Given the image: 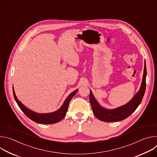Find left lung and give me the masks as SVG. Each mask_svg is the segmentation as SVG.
<instances>
[{
    "label": "left lung",
    "instance_id": "1",
    "mask_svg": "<svg viewBox=\"0 0 157 157\" xmlns=\"http://www.w3.org/2000/svg\"><path fill=\"white\" fill-rule=\"evenodd\" d=\"M146 76L147 69L145 62L143 79L140 90L129 102L115 109L108 110L102 107L96 101L91 91H90L89 101H90L93 113L95 116L101 121L116 122L122 121L130 116L141 103L144 96L146 89Z\"/></svg>",
    "mask_w": 157,
    "mask_h": 157
}]
</instances>
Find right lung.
Wrapping results in <instances>:
<instances>
[{"instance_id": "obj_1", "label": "right lung", "mask_w": 157, "mask_h": 157, "mask_svg": "<svg viewBox=\"0 0 157 157\" xmlns=\"http://www.w3.org/2000/svg\"><path fill=\"white\" fill-rule=\"evenodd\" d=\"M77 91H78V89H76V91L73 92L71 94H70L68 96V98L66 99L63 105L61 107L60 109L54 112V113H48V114H38V113H34V112L25 107L18 100V99L15 96L13 89V94L15 100L17 103L18 105L19 106L20 109L23 111V113L29 119H30L31 120H32L33 121L38 124H55L59 122L65 117L67 113V110H68L69 103L71 99L73 98V97L76 94Z\"/></svg>"}]
</instances>
